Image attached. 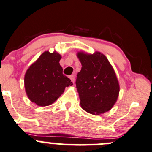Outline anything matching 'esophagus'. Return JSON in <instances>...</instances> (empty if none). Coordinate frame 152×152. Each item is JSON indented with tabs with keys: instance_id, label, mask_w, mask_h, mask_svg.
I'll use <instances>...</instances> for the list:
<instances>
[{
	"instance_id": "obj_1",
	"label": "esophagus",
	"mask_w": 152,
	"mask_h": 152,
	"mask_svg": "<svg viewBox=\"0 0 152 152\" xmlns=\"http://www.w3.org/2000/svg\"><path fill=\"white\" fill-rule=\"evenodd\" d=\"M70 79H71V80L72 82H73V84H74V81H75V76L74 75H71V76H69Z\"/></svg>"
}]
</instances>
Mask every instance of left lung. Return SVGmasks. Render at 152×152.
<instances>
[{
	"label": "left lung",
	"mask_w": 152,
	"mask_h": 152,
	"mask_svg": "<svg viewBox=\"0 0 152 152\" xmlns=\"http://www.w3.org/2000/svg\"><path fill=\"white\" fill-rule=\"evenodd\" d=\"M76 55L82 65L76 81L81 108L94 115L107 112L116 103L120 90L112 65L100 52H79Z\"/></svg>",
	"instance_id": "8db88e82"
}]
</instances>
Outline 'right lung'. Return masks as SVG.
Returning <instances> with one entry per match:
<instances>
[{"label": "right lung", "instance_id": "add662e5", "mask_svg": "<svg viewBox=\"0 0 152 152\" xmlns=\"http://www.w3.org/2000/svg\"><path fill=\"white\" fill-rule=\"evenodd\" d=\"M61 55L54 51H46L27 70L25 89L30 100L38 106L54 103L64 92L65 87L73 85L63 73L60 65Z\"/></svg>", "mask_w": 152, "mask_h": 152}]
</instances>
